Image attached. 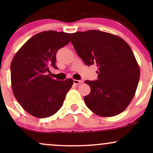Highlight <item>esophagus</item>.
Masks as SVG:
<instances>
[{
    "label": "esophagus",
    "mask_w": 153,
    "mask_h": 153,
    "mask_svg": "<svg viewBox=\"0 0 153 153\" xmlns=\"http://www.w3.org/2000/svg\"><path fill=\"white\" fill-rule=\"evenodd\" d=\"M73 82L75 85H79V84H81L82 82V80H73Z\"/></svg>",
    "instance_id": "34e87169"
}]
</instances>
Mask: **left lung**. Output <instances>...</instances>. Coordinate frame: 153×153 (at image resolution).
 <instances>
[{"instance_id": "1", "label": "left lung", "mask_w": 153, "mask_h": 153, "mask_svg": "<svg viewBox=\"0 0 153 153\" xmlns=\"http://www.w3.org/2000/svg\"><path fill=\"white\" fill-rule=\"evenodd\" d=\"M71 43L86 65L98 68V80L85 81L91 87L90 94L84 96L88 108L101 117L124 111L134 97L140 75L131 47L122 38L98 30L75 32Z\"/></svg>"}]
</instances>
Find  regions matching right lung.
Here are the masks:
<instances>
[{
	"label": "right lung",
	"instance_id": "1",
	"mask_svg": "<svg viewBox=\"0 0 153 153\" xmlns=\"http://www.w3.org/2000/svg\"><path fill=\"white\" fill-rule=\"evenodd\" d=\"M72 34L48 31L29 39L10 64L13 95L24 109L38 118L52 116L61 108L73 83L52 79L48 73L55 65L56 54L71 41Z\"/></svg>",
	"mask_w": 153,
	"mask_h": 153
}]
</instances>
